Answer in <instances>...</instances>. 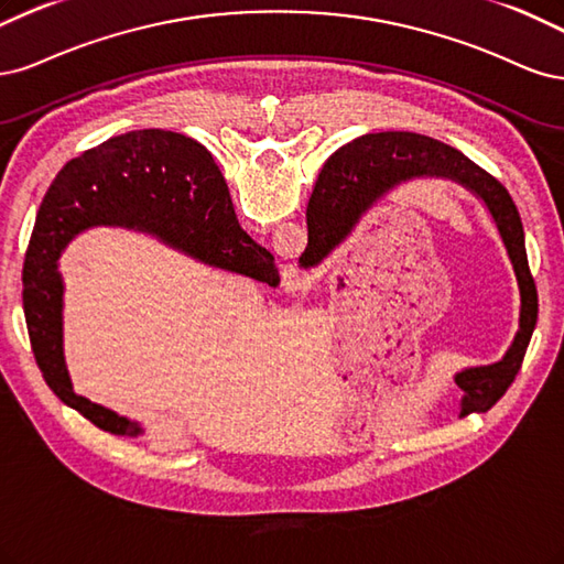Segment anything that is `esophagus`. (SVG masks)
I'll return each instance as SVG.
<instances>
[{
	"mask_svg": "<svg viewBox=\"0 0 564 564\" xmlns=\"http://www.w3.org/2000/svg\"><path fill=\"white\" fill-rule=\"evenodd\" d=\"M283 285H285V290H293V293H297V290L306 288V279L300 274L297 269H290V274H283Z\"/></svg>",
	"mask_w": 564,
	"mask_h": 564,
	"instance_id": "1",
	"label": "esophagus"
}]
</instances>
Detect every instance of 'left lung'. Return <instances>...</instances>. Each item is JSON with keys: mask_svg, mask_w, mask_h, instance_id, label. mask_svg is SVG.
<instances>
[{"mask_svg": "<svg viewBox=\"0 0 564 564\" xmlns=\"http://www.w3.org/2000/svg\"><path fill=\"white\" fill-rule=\"evenodd\" d=\"M414 177H445L478 196L492 215L516 271L520 288V330L516 333L511 349L492 366L468 368L454 377L464 391L462 416L487 412L513 384L539 316V297L530 262H527L520 213L497 177L476 166L459 150L426 135L408 131L360 135L325 161L318 175L321 202L316 208L306 210L308 243L300 264L304 269L316 267L335 246L347 239L362 210Z\"/></svg>", "mask_w": 564, "mask_h": 564, "instance_id": "left-lung-1", "label": "left lung"}]
</instances>
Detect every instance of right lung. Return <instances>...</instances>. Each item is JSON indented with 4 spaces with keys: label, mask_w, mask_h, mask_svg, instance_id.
Returning <instances> with one entry per match:
<instances>
[{
    "label": "right lung",
    "mask_w": 564,
    "mask_h": 564,
    "mask_svg": "<svg viewBox=\"0 0 564 564\" xmlns=\"http://www.w3.org/2000/svg\"><path fill=\"white\" fill-rule=\"evenodd\" d=\"M156 236L206 264L279 285L274 256L241 229L220 169L196 140L161 129L105 140L67 161L34 223L23 264V312L34 360L48 389L90 424L115 435L144 433L138 422L72 391L63 356V276L58 260L88 227Z\"/></svg>",
    "instance_id": "add662e5"
}]
</instances>
